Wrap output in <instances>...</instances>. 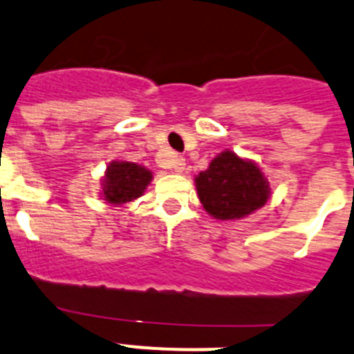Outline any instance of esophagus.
<instances>
[{
    "instance_id": "34e87169",
    "label": "esophagus",
    "mask_w": 354,
    "mask_h": 354,
    "mask_svg": "<svg viewBox=\"0 0 354 354\" xmlns=\"http://www.w3.org/2000/svg\"><path fill=\"white\" fill-rule=\"evenodd\" d=\"M160 165H164V167H169V169H173L174 173H183L185 158L180 157V155H173L171 158H164V160L160 162Z\"/></svg>"
}]
</instances>
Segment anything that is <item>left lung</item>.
<instances>
[{
	"label": "left lung",
	"mask_w": 354,
	"mask_h": 354,
	"mask_svg": "<svg viewBox=\"0 0 354 354\" xmlns=\"http://www.w3.org/2000/svg\"><path fill=\"white\" fill-rule=\"evenodd\" d=\"M201 205L218 221L243 218L268 201L270 185L256 164L224 151L196 178Z\"/></svg>",
	"instance_id": "obj_1"
}]
</instances>
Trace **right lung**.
<instances>
[{
	"label": "right lung",
	"mask_w": 354,
	"mask_h": 354,
	"mask_svg": "<svg viewBox=\"0 0 354 354\" xmlns=\"http://www.w3.org/2000/svg\"><path fill=\"white\" fill-rule=\"evenodd\" d=\"M151 173L133 162H113L104 180V197L113 205H122L142 196Z\"/></svg>",
	"instance_id": "add662e5"
}]
</instances>
